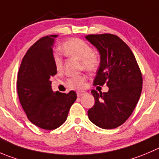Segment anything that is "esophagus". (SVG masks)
Listing matches in <instances>:
<instances>
[{
	"instance_id": "esophagus-1",
	"label": "esophagus",
	"mask_w": 159,
	"mask_h": 159,
	"mask_svg": "<svg viewBox=\"0 0 159 159\" xmlns=\"http://www.w3.org/2000/svg\"><path fill=\"white\" fill-rule=\"evenodd\" d=\"M84 94V92H83V91H78V92H77V96L79 98V97L82 96Z\"/></svg>"
}]
</instances>
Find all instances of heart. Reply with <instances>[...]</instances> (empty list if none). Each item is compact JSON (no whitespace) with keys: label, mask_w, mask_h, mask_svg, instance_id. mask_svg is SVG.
Listing matches in <instances>:
<instances>
[{"label":"heart","mask_w":159,"mask_h":159,"mask_svg":"<svg viewBox=\"0 0 159 159\" xmlns=\"http://www.w3.org/2000/svg\"><path fill=\"white\" fill-rule=\"evenodd\" d=\"M61 50L66 56L75 58L81 61V68L89 72H94L98 70L100 65V60L95 53H93L92 47L80 39H70L66 41L61 46ZM53 62L56 70L61 72L64 68L63 60L58 54L53 57ZM86 81V77L84 75L75 77L67 80V85L70 89H82Z\"/></svg>","instance_id":"1"}]
</instances>
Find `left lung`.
I'll return each mask as SVG.
<instances>
[{
    "instance_id": "left-lung-1",
    "label": "left lung",
    "mask_w": 159,
    "mask_h": 159,
    "mask_svg": "<svg viewBox=\"0 0 159 159\" xmlns=\"http://www.w3.org/2000/svg\"><path fill=\"white\" fill-rule=\"evenodd\" d=\"M85 38L100 54L93 84L102 86L106 83L109 87L107 92L92 90L95 104L88 116L100 128H116L130 117L141 96V70L130 49L117 35L106 33Z\"/></svg>"
}]
</instances>
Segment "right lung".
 Here are the masks:
<instances>
[{"mask_svg":"<svg viewBox=\"0 0 159 159\" xmlns=\"http://www.w3.org/2000/svg\"><path fill=\"white\" fill-rule=\"evenodd\" d=\"M57 35L39 39L28 50L18 73L17 90L20 103L30 122L45 130H54L66 121L76 92H54L50 78L57 70L53 47Z\"/></svg>","mask_w":159,"mask_h":159,"instance_id":"right-lung-1","label":"right lung"}]
</instances>
